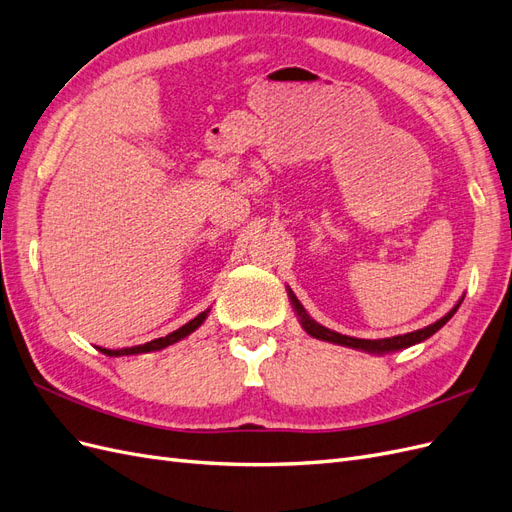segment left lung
<instances>
[{
    "label": "left lung",
    "mask_w": 512,
    "mask_h": 512,
    "mask_svg": "<svg viewBox=\"0 0 512 512\" xmlns=\"http://www.w3.org/2000/svg\"><path fill=\"white\" fill-rule=\"evenodd\" d=\"M288 297H290V303H292V309L294 314L299 316V322L301 327L307 335H312L316 339H322V342H331V344H337V346H346V348H354V350H363V352H369V354H389V352H397V350H404V348H410L414 344H421L425 342L427 337H431L436 331H440L444 324L451 320L455 316V312L459 309L461 301L448 312L446 316H442L440 320H436L433 324H429V327L425 329H418V331H412V333H406V335H395V337H384V339H359V337H350V335H342L337 331H331L327 327H322V324H318L316 320L309 318V314L305 312V307L299 303V299L294 297V294L288 290Z\"/></svg>",
    "instance_id": "left-lung-1"
}]
</instances>
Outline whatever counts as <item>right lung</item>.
I'll return each instance as SVG.
<instances>
[{"mask_svg": "<svg viewBox=\"0 0 512 512\" xmlns=\"http://www.w3.org/2000/svg\"><path fill=\"white\" fill-rule=\"evenodd\" d=\"M209 312H211V307L209 309H205V312H200L194 320H190L188 324H183L181 329H177V331H173V333H168L166 337H158V339H153V342H147V344H141V346H132V348H121V350H108V348H98L102 354H106V356H128V354H143V352H153V350H162V348H166V346H173V344H177L179 339H183V337H188L190 333H194L200 324L205 322V318L209 316Z\"/></svg>", "mask_w": 512, "mask_h": 512, "instance_id": "add662e5", "label": "right lung"}]
</instances>
